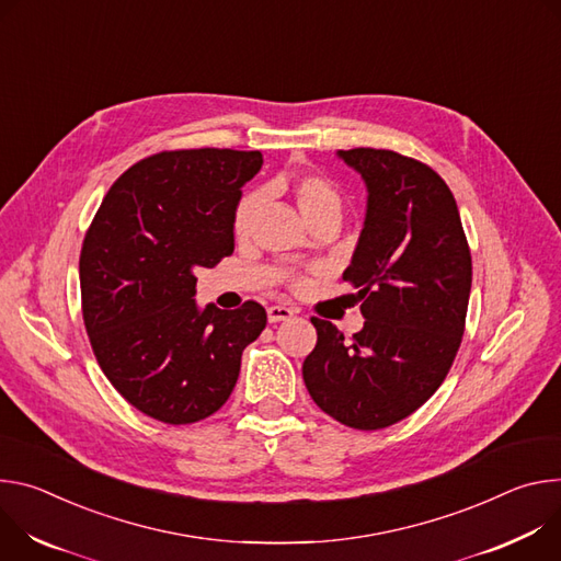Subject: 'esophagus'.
Instances as JSON below:
<instances>
[{"label": "esophagus", "mask_w": 561, "mask_h": 561, "mask_svg": "<svg viewBox=\"0 0 561 561\" xmlns=\"http://www.w3.org/2000/svg\"><path fill=\"white\" fill-rule=\"evenodd\" d=\"M296 312L291 307H285V305H272V307H267V319H270V323H278V321H287V319H291Z\"/></svg>", "instance_id": "1"}]
</instances>
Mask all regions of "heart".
<instances>
[{
  "label": "heart",
  "mask_w": 561,
  "mask_h": 561,
  "mask_svg": "<svg viewBox=\"0 0 561 561\" xmlns=\"http://www.w3.org/2000/svg\"><path fill=\"white\" fill-rule=\"evenodd\" d=\"M274 190H285L294 205L298 207L300 216L305 218V222L309 227H314L319 222H328V220H336L341 218L343 211V192L341 186L325 173L321 171H298L294 175H289L285 182L276 180L272 182ZM261 207V198L256 194H247L238 201L236 209H233V218H231V227L236 236H244L249 229H252V222L256 218V211ZM291 285L296 289L307 285L305 276H296L291 278Z\"/></svg>",
  "instance_id": "heart-1"
}]
</instances>
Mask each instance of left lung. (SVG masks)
<instances>
[{
	"mask_svg": "<svg viewBox=\"0 0 561 561\" xmlns=\"http://www.w3.org/2000/svg\"><path fill=\"white\" fill-rule=\"evenodd\" d=\"M367 184V214L343 280L365 325L345 339L312 317L302 363L309 397L354 430H381L419 410L459 352L472 285L470 247L450 186L388 149L339 151Z\"/></svg>",
	"mask_w": 561,
	"mask_h": 561,
	"instance_id": "obj_1",
	"label": "left lung"
}]
</instances>
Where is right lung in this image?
<instances>
[{"label":"right lung","instance_id":"add662e5","mask_svg":"<svg viewBox=\"0 0 561 561\" xmlns=\"http://www.w3.org/2000/svg\"><path fill=\"white\" fill-rule=\"evenodd\" d=\"M261 151H160L124 171L104 196L80 252L84 328L111 386L169 425L218 412L242 350L267 325L265 307H196V272L233 254L240 186Z\"/></svg>","mask_w":561,"mask_h":561}]
</instances>
